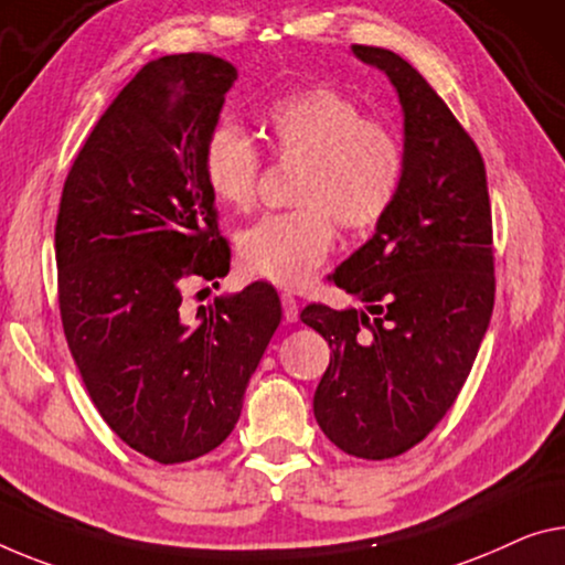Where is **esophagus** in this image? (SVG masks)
<instances>
[{
	"mask_svg": "<svg viewBox=\"0 0 565 565\" xmlns=\"http://www.w3.org/2000/svg\"><path fill=\"white\" fill-rule=\"evenodd\" d=\"M280 300H282L285 320H288V323H295V320H298V300H295L290 292H282Z\"/></svg>",
	"mask_w": 565,
	"mask_h": 565,
	"instance_id": "obj_1",
	"label": "esophagus"
}]
</instances>
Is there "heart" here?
<instances>
[{"instance_id": "1", "label": "heart", "mask_w": 565, "mask_h": 565, "mask_svg": "<svg viewBox=\"0 0 565 565\" xmlns=\"http://www.w3.org/2000/svg\"><path fill=\"white\" fill-rule=\"evenodd\" d=\"M265 131L280 163H300L292 212L267 214L237 239L245 273L298 288L326 263L343 230H369L392 212L406 173L398 134L328 83L275 98ZM204 177L212 194L237 212L253 210L263 179V153L245 128L216 124L204 141Z\"/></svg>"}]
</instances>
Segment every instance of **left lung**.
<instances>
[{
    "label": "left lung",
    "instance_id": "8db88e82",
    "mask_svg": "<svg viewBox=\"0 0 565 565\" xmlns=\"http://www.w3.org/2000/svg\"><path fill=\"white\" fill-rule=\"evenodd\" d=\"M394 83L406 173L376 234L331 282L366 310L302 308L331 345L312 396L320 429L361 459H392L437 427L462 392L494 306V253L482 153L424 77L384 47L353 45Z\"/></svg>",
    "mask_w": 565,
    "mask_h": 565
}]
</instances>
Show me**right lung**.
<instances>
[{
    "instance_id": "right-lung-1",
    "label": "right lung",
    "mask_w": 565,
    "mask_h": 565,
    "mask_svg": "<svg viewBox=\"0 0 565 565\" xmlns=\"http://www.w3.org/2000/svg\"><path fill=\"white\" fill-rule=\"evenodd\" d=\"M234 81L227 60L204 52L146 63L95 124L60 196L67 349L103 422L159 465L230 437L282 316L267 282L196 316L181 302L189 280L220 285L230 273L204 141Z\"/></svg>"
}]
</instances>
